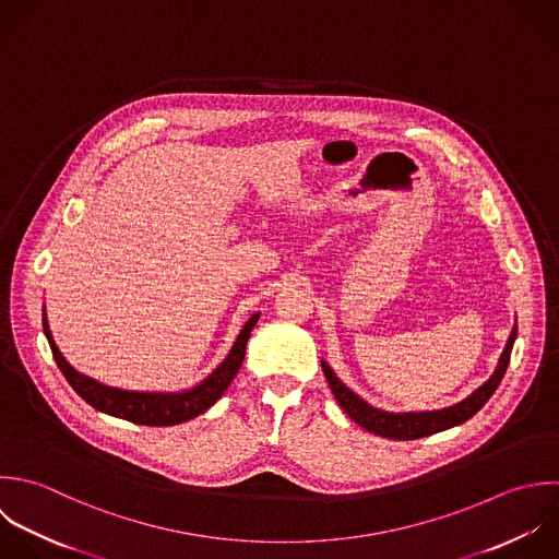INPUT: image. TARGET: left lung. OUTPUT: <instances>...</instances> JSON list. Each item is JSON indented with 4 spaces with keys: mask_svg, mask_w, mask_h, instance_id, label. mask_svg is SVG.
I'll use <instances>...</instances> for the list:
<instances>
[{
    "mask_svg": "<svg viewBox=\"0 0 559 559\" xmlns=\"http://www.w3.org/2000/svg\"><path fill=\"white\" fill-rule=\"evenodd\" d=\"M519 329H512V335L508 340V346L499 359V366L495 370V374L477 390L473 392L466 401L447 407V409H438V412H418V414H388V412H379L374 407H370L368 403H364L359 396H355L337 377L335 372L322 361V370L324 377L331 385V392L335 396V401L340 403V407L366 431L381 436V438H390V440H418L425 436H433L438 431L451 429L455 425H462L466 420H471L495 394V390L499 388L508 366H510V355H512V346L516 340Z\"/></svg>",
    "mask_w": 559,
    "mask_h": 559,
    "instance_id": "1",
    "label": "left lung"
}]
</instances>
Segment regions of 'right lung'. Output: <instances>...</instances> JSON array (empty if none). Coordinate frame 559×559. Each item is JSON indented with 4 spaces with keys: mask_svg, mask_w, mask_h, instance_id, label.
I'll list each match as a JSON object with an SVG mask.
<instances>
[{
    "mask_svg": "<svg viewBox=\"0 0 559 559\" xmlns=\"http://www.w3.org/2000/svg\"><path fill=\"white\" fill-rule=\"evenodd\" d=\"M257 320H259V316H252L246 322V326L241 329V333H239L235 346L230 348L228 357L224 359V364L209 379H204L198 388L182 392V394H145V392H123V390L106 388L88 377H82L64 361V357L60 355V350L56 348V344L51 340L45 316H43V331L49 342L56 366L60 368V372L64 374L69 385L78 392V396L84 399L91 407H95L97 412H104L108 416L123 418L134 425L169 427V425H180L185 420L200 416L224 394V390L230 385V381L235 379V374L241 368V361L246 355V344H248L250 331L254 329Z\"/></svg>",
    "mask_w": 559,
    "mask_h": 559,
    "instance_id": "right-lung-1",
    "label": "right lung"
}]
</instances>
